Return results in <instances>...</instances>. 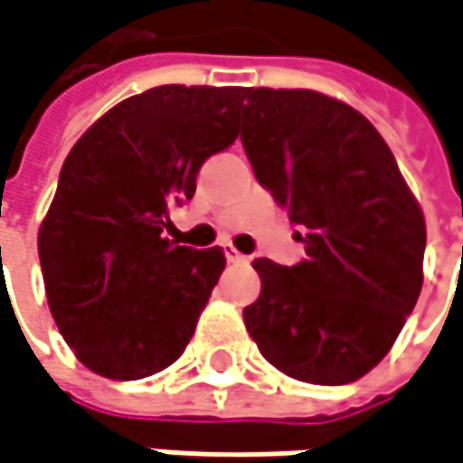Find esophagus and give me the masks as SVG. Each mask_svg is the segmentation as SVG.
Here are the masks:
<instances>
[{"mask_svg":"<svg viewBox=\"0 0 463 463\" xmlns=\"http://www.w3.org/2000/svg\"><path fill=\"white\" fill-rule=\"evenodd\" d=\"M223 253H226V260H229V263H248V256H242V253L234 250L232 245H223Z\"/></svg>","mask_w":463,"mask_h":463,"instance_id":"obj_1","label":"esophagus"}]
</instances>
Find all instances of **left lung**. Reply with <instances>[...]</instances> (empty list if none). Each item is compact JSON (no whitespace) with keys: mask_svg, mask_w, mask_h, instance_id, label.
Listing matches in <instances>:
<instances>
[{"mask_svg":"<svg viewBox=\"0 0 463 463\" xmlns=\"http://www.w3.org/2000/svg\"><path fill=\"white\" fill-rule=\"evenodd\" d=\"M240 138L307 248L296 266L253 260L260 296L245 327L285 376L352 383L386 357L419 301L424 213L386 141L344 100L245 87Z\"/></svg>","mask_w":463,"mask_h":463,"instance_id":"1","label":"left lung"}]
</instances>
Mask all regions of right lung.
<instances>
[{
	"mask_svg": "<svg viewBox=\"0 0 463 463\" xmlns=\"http://www.w3.org/2000/svg\"><path fill=\"white\" fill-rule=\"evenodd\" d=\"M242 87H151L109 109L69 151L39 226L52 319L92 373L173 365L226 266L221 248L165 237L207 156L237 138Z\"/></svg>",
	"mask_w": 463,
	"mask_h": 463,
	"instance_id": "1",
	"label": "right lung"
}]
</instances>
